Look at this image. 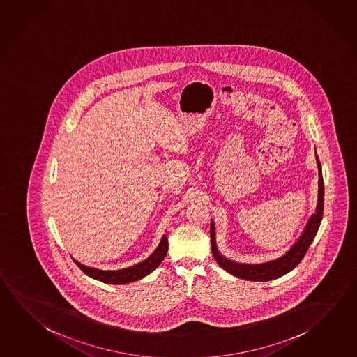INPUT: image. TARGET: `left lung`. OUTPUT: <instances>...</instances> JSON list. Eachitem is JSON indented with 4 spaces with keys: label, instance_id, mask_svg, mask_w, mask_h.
<instances>
[{
    "label": "left lung",
    "instance_id": "8db88e82",
    "mask_svg": "<svg viewBox=\"0 0 357 357\" xmlns=\"http://www.w3.org/2000/svg\"><path fill=\"white\" fill-rule=\"evenodd\" d=\"M316 160H317V167H319V176L317 208H316L314 214H312V217L307 222L306 228L302 233V236L291 247V250H288V252H286L280 258H277L275 261H269V262L259 263V264L234 262L219 253L217 244H215V229H214V223L212 220L211 222V243H212L211 245H212L213 256L218 263L219 267H222L228 273L236 275L238 278H243L247 281L263 282L275 280L278 277L286 275L303 259V257L306 255L307 250L317 234L319 225H321V219L324 215L325 187H324L322 169H321V163H319L317 154H316Z\"/></svg>",
    "mask_w": 357,
    "mask_h": 357
}]
</instances>
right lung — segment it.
I'll return each mask as SVG.
<instances>
[{
  "instance_id": "1",
  "label": "right lung",
  "mask_w": 357,
  "mask_h": 357,
  "mask_svg": "<svg viewBox=\"0 0 357 357\" xmlns=\"http://www.w3.org/2000/svg\"><path fill=\"white\" fill-rule=\"evenodd\" d=\"M167 252H168V238L164 234L157 250H154L151 256L148 257L143 262L137 263L128 268L118 269V271H102V269L91 268L88 266H84L82 263L75 261L74 258H73V261L85 275L94 278V280L109 283V284H124V283L138 281L145 275H149L162 263L164 257L167 256Z\"/></svg>"
}]
</instances>
